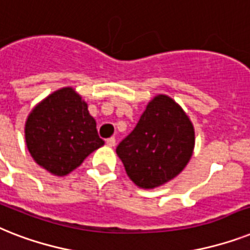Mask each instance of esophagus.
Returning <instances> with one entry per match:
<instances>
[{
    "label": "esophagus",
    "instance_id": "esophagus-1",
    "mask_svg": "<svg viewBox=\"0 0 250 250\" xmlns=\"http://www.w3.org/2000/svg\"><path fill=\"white\" fill-rule=\"evenodd\" d=\"M105 143H107V146H109V147H113V146L116 145V139L113 137L108 138V139H105Z\"/></svg>",
    "mask_w": 250,
    "mask_h": 250
}]
</instances>
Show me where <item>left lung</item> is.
I'll return each instance as SVG.
<instances>
[{"instance_id": "1", "label": "left lung", "mask_w": 250, "mask_h": 250, "mask_svg": "<svg viewBox=\"0 0 250 250\" xmlns=\"http://www.w3.org/2000/svg\"><path fill=\"white\" fill-rule=\"evenodd\" d=\"M193 146L195 131L188 116L171 98L157 95L116 152L138 187L155 188L185 169Z\"/></svg>"}]
</instances>
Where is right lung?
<instances>
[{
	"label": "right lung",
	"mask_w": 250,
	"mask_h": 250,
	"mask_svg": "<svg viewBox=\"0 0 250 250\" xmlns=\"http://www.w3.org/2000/svg\"><path fill=\"white\" fill-rule=\"evenodd\" d=\"M25 142L35 161L55 175H67L104 145L97 123L72 87H63L33 108Z\"/></svg>",
	"instance_id": "1"
}]
</instances>
